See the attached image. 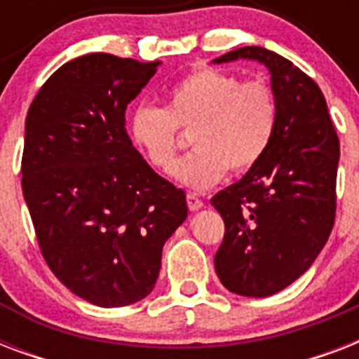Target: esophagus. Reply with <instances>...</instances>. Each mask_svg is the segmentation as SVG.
<instances>
[{"mask_svg": "<svg viewBox=\"0 0 359 359\" xmlns=\"http://www.w3.org/2000/svg\"><path fill=\"white\" fill-rule=\"evenodd\" d=\"M186 203H188L190 210H199L203 207L201 197L197 196V194H186Z\"/></svg>", "mask_w": 359, "mask_h": 359, "instance_id": "1", "label": "esophagus"}]
</instances>
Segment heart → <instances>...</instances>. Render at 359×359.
<instances>
[{
  "label": "heart",
  "instance_id": "b5f03b06",
  "mask_svg": "<svg viewBox=\"0 0 359 359\" xmlns=\"http://www.w3.org/2000/svg\"><path fill=\"white\" fill-rule=\"evenodd\" d=\"M278 128V100L262 80L199 67L173 86L165 109L140 106L130 135L154 169L169 171L180 147V132L191 133L196 149L173 169L175 179L207 190L227 171H248L261 162Z\"/></svg>",
  "mask_w": 359,
  "mask_h": 359
}]
</instances>
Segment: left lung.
I'll list each match as a JSON object with an SVG mask.
<instances>
[{
	"instance_id": "8db88e82",
	"label": "left lung",
	"mask_w": 359,
	"mask_h": 359,
	"mask_svg": "<svg viewBox=\"0 0 359 359\" xmlns=\"http://www.w3.org/2000/svg\"><path fill=\"white\" fill-rule=\"evenodd\" d=\"M235 59L270 70L278 128L261 162L210 199L225 224L214 266L225 289L264 298L300 278L332 233L339 140L323 91L289 59L244 46L214 63Z\"/></svg>"
}]
</instances>
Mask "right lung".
Wrapping results in <instances>:
<instances>
[{
	"mask_svg": "<svg viewBox=\"0 0 359 359\" xmlns=\"http://www.w3.org/2000/svg\"><path fill=\"white\" fill-rule=\"evenodd\" d=\"M160 61L87 53L59 67L25 119L22 190L55 278L100 307L145 298L162 248L188 216L184 191L132 145L124 111Z\"/></svg>",
	"mask_w": 359,
	"mask_h": 359,
	"instance_id": "right-lung-1",
	"label": "right lung"
}]
</instances>
